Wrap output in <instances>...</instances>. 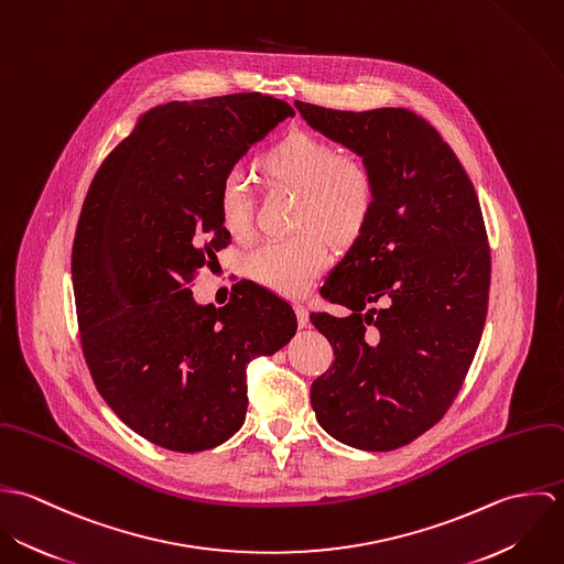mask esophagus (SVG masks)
I'll list each match as a JSON object with an SVG mask.
<instances>
[{"label": "esophagus", "instance_id": "obj_1", "mask_svg": "<svg viewBox=\"0 0 564 564\" xmlns=\"http://www.w3.org/2000/svg\"><path fill=\"white\" fill-rule=\"evenodd\" d=\"M295 315H297V325L306 327L311 319H308V308L304 304H295Z\"/></svg>", "mask_w": 564, "mask_h": 564}]
</instances>
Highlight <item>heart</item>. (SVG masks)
<instances>
[{
    "instance_id": "heart-1",
    "label": "heart",
    "mask_w": 564,
    "mask_h": 564,
    "mask_svg": "<svg viewBox=\"0 0 564 564\" xmlns=\"http://www.w3.org/2000/svg\"><path fill=\"white\" fill-rule=\"evenodd\" d=\"M256 169L267 182L295 188L289 239L264 242L249 256V275L282 295L306 293L329 264V241L349 247L358 241L378 204V180L371 164L356 152H338L334 143L308 130H293L267 148ZM219 215L235 239L251 232L249 195L241 175H226L219 191Z\"/></svg>"
}]
</instances>
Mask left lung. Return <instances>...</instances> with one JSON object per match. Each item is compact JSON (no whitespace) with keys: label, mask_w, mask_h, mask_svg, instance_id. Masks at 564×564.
Returning a JSON list of instances; mask_svg holds the SVG:
<instances>
[{"label":"left lung","mask_w":564,"mask_h":564,"mask_svg":"<svg viewBox=\"0 0 564 564\" xmlns=\"http://www.w3.org/2000/svg\"><path fill=\"white\" fill-rule=\"evenodd\" d=\"M295 108L378 180L365 235L322 289L351 313L313 315L334 362L313 382L311 402L340 443L391 452L445 416L474 362L490 286L482 208L454 150L416 112Z\"/></svg>","instance_id":"1"}]
</instances>
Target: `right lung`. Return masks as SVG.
<instances>
[{"label": "right lung", "mask_w": 564, "mask_h": 564, "mask_svg": "<svg viewBox=\"0 0 564 564\" xmlns=\"http://www.w3.org/2000/svg\"><path fill=\"white\" fill-rule=\"evenodd\" d=\"M295 110L237 93L171 101L137 119L97 169L72 273L82 354L99 395L171 452L228 441L247 412V365L297 329L289 302L241 280L224 308L193 284L230 245L219 191L242 154Z\"/></svg>", "instance_id": "right-lung-1"}]
</instances>
